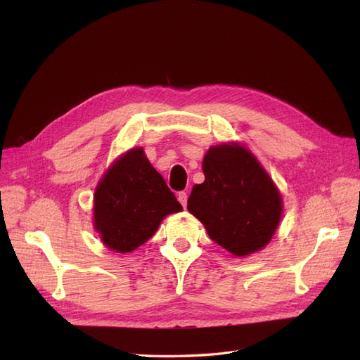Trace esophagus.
<instances>
[{
  "mask_svg": "<svg viewBox=\"0 0 360 360\" xmlns=\"http://www.w3.org/2000/svg\"><path fill=\"white\" fill-rule=\"evenodd\" d=\"M177 198H179L180 204L183 205V209H186V205H188V193L186 192H179Z\"/></svg>",
  "mask_w": 360,
  "mask_h": 360,
  "instance_id": "obj_1",
  "label": "esophagus"
}]
</instances>
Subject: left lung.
<instances>
[{
	"instance_id": "1",
	"label": "left lung",
	"mask_w": 360,
	"mask_h": 360,
	"mask_svg": "<svg viewBox=\"0 0 360 360\" xmlns=\"http://www.w3.org/2000/svg\"><path fill=\"white\" fill-rule=\"evenodd\" d=\"M205 180L195 184L188 210L210 238L233 255L263 249L282 213V200L269 174L242 146H216L204 156Z\"/></svg>"
}]
</instances>
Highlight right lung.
Wrapping results in <instances>:
<instances>
[{
    "label": "right lung",
    "mask_w": 360,
    "mask_h": 360,
    "mask_svg": "<svg viewBox=\"0 0 360 360\" xmlns=\"http://www.w3.org/2000/svg\"><path fill=\"white\" fill-rule=\"evenodd\" d=\"M181 205L143 148L130 150L106 171L94 195V226L115 252H132Z\"/></svg>",
    "instance_id": "1"
}]
</instances>
